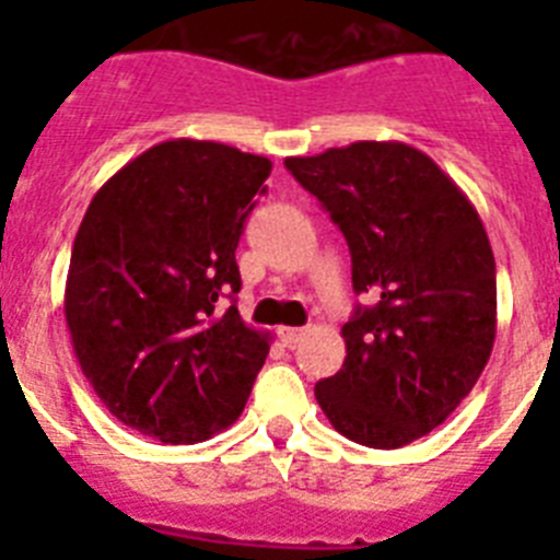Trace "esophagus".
I'll list each match as a JSON object with an SVG mask.
<instances>
[{"label":"esophagus","mask_w":560,"mask_h":560,"mask_svg":"<svg viewBox=\"0 0 560 560\" xmlns=\"http://www.w3.org/2000/svg\"><path fill=\"white\" fill-rule=\"evenodd\" d=\"M305 330L303 328H280V341H283L285 348H294L296 341L303 339Z\"/></svg>","instance_id":"obj_1"}]
</instances>
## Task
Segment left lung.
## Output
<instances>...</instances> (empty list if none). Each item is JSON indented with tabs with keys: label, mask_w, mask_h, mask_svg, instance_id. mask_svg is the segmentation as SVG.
I'll return each mask as SVG.
<instances>
[{
	"label": "left lung",
	"mask_w": 560,
	"mask_h": 560,
	"mask_svg": "<svg viewBox=\"0 0 560 560\" xmlns=\"http://www.w3.org/2000/svg\"><path fill=\"white\" fill-rule=\"evenodd\" d=\"M285 167L323 201L350 246L355 294L345 364L314 387L330 427L400 448L471 393L497 339V264L479 212L407 142H350Z\"/></svg>",
	"instance_id": "left-lung-1"
}]
</instances>
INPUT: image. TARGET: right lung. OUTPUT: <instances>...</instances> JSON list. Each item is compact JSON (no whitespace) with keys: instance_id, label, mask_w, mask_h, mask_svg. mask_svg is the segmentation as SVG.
Listing matches in <instances>:
<instances>
[{"instance_id":"add662e5","label":"right lung","mask_w":560,"mask_h":560,"mask_svg":"<svg viewBox=\"0 0 560 560\" xmlns=\"http://www.w3.org/2000/svg\"><path fill=\"white\" fill-rule=\"evenodd\" d=\"M271 162L212 140H167L95 192L69 257L63 314L83 375L128 429L199 443L235 423L269 334L221 300Z\"/></svg>"}]
</instances>
